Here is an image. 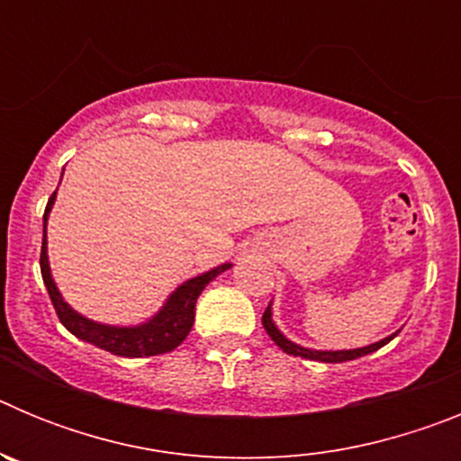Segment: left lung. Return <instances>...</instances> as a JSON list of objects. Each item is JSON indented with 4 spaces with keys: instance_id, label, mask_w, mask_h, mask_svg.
I'll return each mask as SVG.
<instances>
[{
    "instance_id": "left-lung-1",
    "label": "left lung",
    "mask_w": 461,
    "mask_h": 461,
    "mask_svg": "<svg viewBox=\"0 0 461 461\" xmlns=\"http://www.w3.org/2000/svg\"><path fill=\"white\" fill-rule=\"evenodd\" d=\"M270 304H267L266 313H263V328H266L267 335L272 337V341L279 346L281 351L288 353V356L307 357V360H319V362H346V360H356V357H362V356H367V353L378 351L381 346H385L388 341H393L394 337H397V332H394V335L385 337V339L376 341V344H369V346H365V348H351V351H313V348H304V346L293 344L291 339H286V337L281 335L279 328H276L275 321H272V307H270Z\"/></svg>"
}]
</instances>
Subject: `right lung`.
<instances>
[{"label": "right lung", "mask_w": 461, "mask_h": 461, "mask_svg": "<svg viewBox=\"0 0 461 461\" xmlns=\"http://www.w3.org/2000/svg\"><path fill=\"white\" fill-rule=\"evenodd\" d=\"M55 194L48 201L46 214H43V247H41V275H43V284L48 288V295L52 300L57 316L62 321L64 328L76 335L78 339L89 341V344L99 346L104 351L113 353V356L122 357H149L161 356L182 344L189 335L191 325H194L195 316V300L203 293V288L210 284L212 279L230 267V263L214 267V270L198 275L194 279L185 281L173 295L166 300L161 312L148 321V323L136 325V328H117V325H104L94 323V321L85 319L78 312H73L67 303H64L62 293L57 291L55 281L50 275V263H48V247H46V221L50 214V207L55 203Z\"/></svg>", "instance_id": "right-lung-1"}]
</instances>
